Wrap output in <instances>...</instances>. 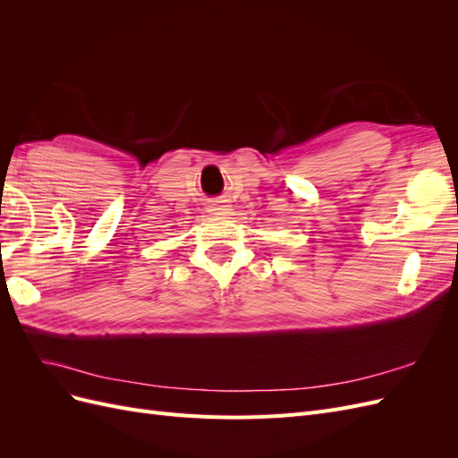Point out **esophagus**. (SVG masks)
Instances as JSON below:
<instances>
[{"instance_id":"obj_1","label":"esophagus","mask_w":458,"mask_h":458,"mask_svg":"<svg viewBox=\"0 0 458 458\" xmlns=\"http://www.w3.org/2000/svg\"><path fill=\"white\" fill-rule=\"evenodd\" d=\"M229 210H231V204L227 200L217 199V200L210 202V212L212 214H227Z\"/></svg>"}]
</instances>
